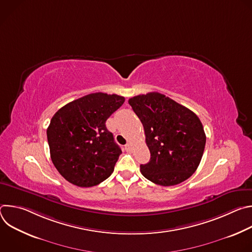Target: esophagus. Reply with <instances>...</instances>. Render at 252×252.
<instances>
[{
	"mask_svg": "<svg viewBox=\"0 0 252 252\" xmlns=\"http://www.w3.org/2000/svg\"><path fill=\"white\" fill-rule=\"evenodd\" d=\"M125 149H126V151L127 153H130V151H131V147H130L129 143H126V145L125 146Z\"/></svg>",
	"mask_w": 252,
	"mask_h": 252,
	"instance_id": "34e87169",
	"label": "esophagus"
}]
</instances>
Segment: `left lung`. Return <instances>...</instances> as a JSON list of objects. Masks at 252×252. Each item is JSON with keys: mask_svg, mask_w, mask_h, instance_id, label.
Masks as SVG:
<instances>
[{"mask_svg": "<svg viewBox=\"0 0 252 252\" xmlns=\"http://www.w3.org/2000/svg\"><path fill=\"white\" fill-rule=\"evenodd\" d=\"M128 103L140 120L151 159L140 164L142 175L156 185L181 184L196 170L206 136L198 117L159 93L135 95Z\"/></svg>", "mask_w": 252, "mask_h": 252, "instance_id": "left-lung-1", "label": "left lung"}]
</instances>
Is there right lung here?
Instances as JSON below:
<instances>
[{"label": "right lung", "instance_id": "right-lung-1", "mask_svg": "<svg viewBox=\"0 0 252 252\" xmlns=\"http://www.w3.org/2000/svg\"><path fill=\"white\" fill-rule=\"evenodd\" d=\"M124 102V96L94 93L54 115L47 129L51 158L68 183L91 188L113 173L122 150L105 122Z\"/></svg>", "mask_w": 252, "mask_h": 252}]
</instances>
